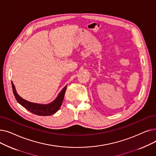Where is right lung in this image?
Returning <instances> with one entry per match:
<instances>
[{
    "instance_id": "add662e5",
    "label": "right lung",
    "mask_w": 156,
    "mask_h": 156,
    "mask_svg": "<svg viewBox=\"0 0 156 156\" xmlns=\"http://www.w3.org/2000/svg\"><path fill=\"white\" fill-rule=\"evenodd\" d=\"M12 88L13 94L14 95L16 101H17L23 107H24L27 110L29 111L33 114L38 116H51L52 114L55 113L61 108L64 99L66 90L67 86H66L62 90L61 92L59 93L58 96H57V99L54 101H53L51 104L46 105L32 103L23 99V98H21L17 93H16L15 87L12 82Z\"/></svg>"
}]
</instances>
